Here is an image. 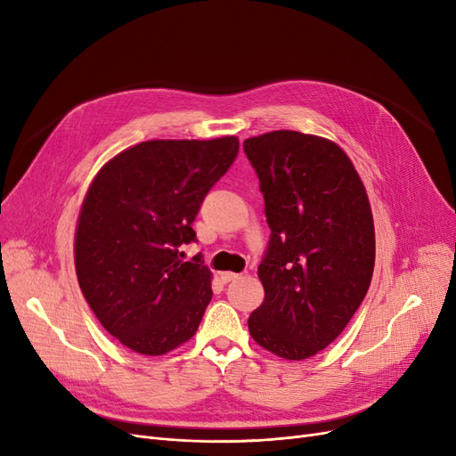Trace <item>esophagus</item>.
Masks as SVG:
<instances>
[{
  "label": "esophagus",
  "instance_id": "1",
  "mask_svg": "<svg viewBox=\"0 0 456 456\" xmlns=\"http://www.w3.org/2000/svg\"><path fill=\"white\" fill-rule=\"evenodd\" d=\"M234 279H240V273H232V272H224V273H222V281H224V282H231V281H234Z\"/></svg>",
  "mask_w": 456,
  "mask_h": 456
}]
</instances>
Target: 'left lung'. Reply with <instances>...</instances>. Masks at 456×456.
<instances>
[{"label": "left lung", "instance_id": "left-lung-1", "mask_svg": "<svg viewBox=\"0 0 456 456\" xmlns=\"http://www.w3.org/2000/svg\"><path fill=\"white\" fill-rule=\"evenodd\" d=\"M272 229L258 266L265 301L248 327L286 361L325 349L361 306L373 275L375 231L366 188L337 143L297 131L248 138Z\"/></svg>", "mask_w": 456, "mask_h": 456}]
</instances>
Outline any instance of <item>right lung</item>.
Listing matches in <instances>:
<instances>
[{"mask_svg":"<svg viewBox=\"0 0 456 456\" xmlns=\"http://www.w3.org/2000/svg\"><path fill=\"white\" fill-rule=\"evenodd\" d=\"M236 136L148 140L110 159L92 181L76 231V272L100 323L140 354L194 337L212 299L200 255L183 244L208 190L238 155Z\"/></svg>","mask_w":456,"mask_h":456,"instance_id":"1","label":"right lung"}]
</instances>
